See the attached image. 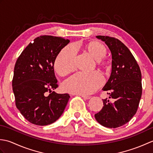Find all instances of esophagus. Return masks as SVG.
<instances>
[{"label":"esophagus","mask_w":153,"mask_h":153,"mask_svg":"<svg viewBox=\"0 0 153 153\" xmlns=\"http://www.w3.org/2000/svg\"><path fill=\"white\" fill-rule=\"evenodd\" d=\"M79 95L82 97L84 99H89L91 98V97H89V96H85V95Z\"/></svg>","instance_id":"1"}]
</instances>
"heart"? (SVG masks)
<instances>
[{
  "instance_id": "heart-1",
  "label": "heart",
  "mask_w": 153,
  "mask_h": 153,
  "mask_svg": "<svg viewBox=\"0 0 153 153\" xmlns=\"http://www.w3.org/2000/svg\"><path fill=\"white\" fill-rule=\"evenodd\" d=\"M82 47L95 60L96 66L102 71L110 69L108 62L104 58L107 54V49L103 44L98 41H91L83 45L76 44L65 47L57 55L54 60V68L56 72L61 77H64L74 70L76 51ZM103 80L100 75L94 71L91 73H77L65 82L62 85L64 91L79 95H88L92 94L102 85Z\"/></svg>"
}]
</instances>
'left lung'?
Wrapping results in <instances>:
<instances>
[{"mask_svg": "<svg viewBox=\"0 0 153 153\" xmlns=\"http://www.w3.org/2000/svg\"><path fill=\"white\" fill-rule=\"evenodd\" d=\"M112 53V72L103 91H108L110 99H103V106L95 118L100 125L116 128L130 120L139 106L142 95L140 68L129 48L114 37L98 35Z\"/></svg>", "mask_w": 153, "mask_h": 153, "instance_id": "8db88e82", "label": "left lung"}]
</instances>
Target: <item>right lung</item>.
<instances>
[{"instance_id": "1", "label": "right lung", "mask_w": 153, "mask_h": 153, "mask_svg": "<svg viewBox=\"0 0 153 153\" xmlns=\"http://www.w3.org/2000/svg\"><path fill=\"white\" fill-rule=\"evenodd\" d=\"M70 40L52 35L35 38L16 60L12 79L16 106L27 121L35 125L54 123L62 114L69 94L53 91L58 87L54 63Z\"/></svg>"}]
</instances>
